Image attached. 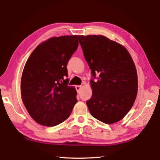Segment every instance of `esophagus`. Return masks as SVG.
I'll use <instances>...</instances> for the list:
<instances>
[{
  "label": "esophagus",
  "mask_w": 160,
  "mask_h": 160,
  "mask_svg": "<svg viewBox=\"0 0 160 160\" xmlns=\"http://www.w3.org/2000/svg\"><path fill=\"white\" fill-rule=\"evenodd\" d=\"M76 91L78 92V93H79L80 89H82V85H77L76 87Z\"/></svg>",
  "instance_id": "obj_1"
}]
</instances>
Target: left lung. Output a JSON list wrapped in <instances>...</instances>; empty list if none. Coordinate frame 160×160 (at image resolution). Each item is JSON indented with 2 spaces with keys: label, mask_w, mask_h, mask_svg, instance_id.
I'll list each match as a JSON object with an SVG mask.
<instances>
[{
  "label": "left lung",
  "mask_w": 160,
  "mask_h": 160,
  "mask_svg": "<svg viewBox=\"0 0 160 160\" xmlns=\"http://www.w3.org/2000/svg\"><path fill=\"white\" fill-rule=\"evenodd\" d=\"M92 76V96L87 101L93 117L106 124L121 120L135 101L138 78L132 58L120 43L102 35H79Z\"/></svg>",
  "instance_id": "left-lung-1"
}]
</instances>
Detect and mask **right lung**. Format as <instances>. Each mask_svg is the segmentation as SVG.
Wrapping results in <instances>:
<instances>
[{
    "label": "right lung",
    "mask_w": 160,
    "mask_h": 160,
    "mask_svg": "<svg viewBox=\"0 0 160 160\" xmlns=\"http://www.w3.org/2000/svg\"><path fill=\"white\" fill-rule=\"evenodd\" d=\"M78 38L79 35L51 37L36 47L25 64L21 98L37 123L51 127L62 123L78 102L76 89L68 86L64 78L68 77L67 63L78 48Z\"/></svg>",
    "instance_id": "1"
}]
</instances>
